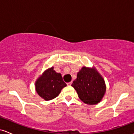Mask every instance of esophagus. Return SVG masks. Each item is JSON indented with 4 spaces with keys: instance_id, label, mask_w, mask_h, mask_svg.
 <instances>
[{
    "instance_id": "obj_1",
    "label": "esophagus",
    "mask_w": 134,
    "mask_h": 134,
    "mask_svg": "<svg viewBox=\"0 0 134 134\" xmlns=\"http://www.w3.org/2000/svg\"><path fill=\"white\" fill-rule=\"evenodd\" d=\"M71 83H72V82H68V83H67V85H71Z\"/></svg>"
}]
</instances>
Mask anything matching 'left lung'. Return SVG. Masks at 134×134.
I'll use <instances>...</instances> for the list:
<instances>
[{"label":"left lung","instance_id":"8db88e82","mask_svg":"<svg viewBox=\"0 0 134 134\" xmlns=\"http://www.w3.org/2000/svg\"><path fill=\"white\" fill-rule=\"evenodd\" d=\"M71 86L76 91L79 98L88 104L99 103L106 92L104 80L95 68H82Z\"/></svg>","mask_w":134,"mask_h":134}]
</instances>
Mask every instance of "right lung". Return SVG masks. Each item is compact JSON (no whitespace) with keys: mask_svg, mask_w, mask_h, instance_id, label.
I'll return each mask as SVG.
<instances>
[{"mask_svg":"<svg viewBox=\"0 0 134 134\" xmlns=\"http://www.w3.org/2000/svg\"><path fill=\"white\" fill-rule=\"evenodd\" d=\"M66 86V83L63 81L61 75L56 73L53 67L46 70L35 83L36 91L46 100L56 97Z\"/></svg>","mask_w":134,"mask_h":134,"instance_id":"add662e5","label":"right lung"}]
</instances>
